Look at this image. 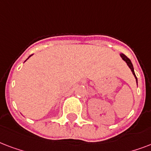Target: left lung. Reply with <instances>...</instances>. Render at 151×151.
Listing matches in <instances>:
<instances>
[{
	"instance_id": "8db88e82",
	"label": "left lung",
	"mask_w": 151,
	"mask_h": 151,
	"mask_svg": "<svg viewBox=\"0 0 151 151\" xmlns=\"http://www.w3.org/2000/svg\"><path fill=\"white\" fill-rule=\"evenodd\" d=\"M120 57H122V59L125 61L126 63H127V65H128V67L130 68V69L132 70V72L133 75H134V76L135 77V79H136V82H137V78H136V76H135V72H134V68H133V65L132 64V62H131V60L130 59L128 58V57H127L124 54H123V53H121L120 54Z\"/></svg>"
}]
</instances>
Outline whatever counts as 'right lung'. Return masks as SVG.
<instances>
[{
  "label": "right lung",
  "instance_id": "add662e5",
  "mask_svg": "<svg viewBox=\"0 0 151 151\" xmlns=\"http://www.w3.org/2000/svg\"><path fill=\"white\" fill-rule=\"evenodd\" d=\"M30 57H31V56H30Z\"/></svg>",
  "mask_w": 151,
  "mask_h": 151
}]
</instances>
